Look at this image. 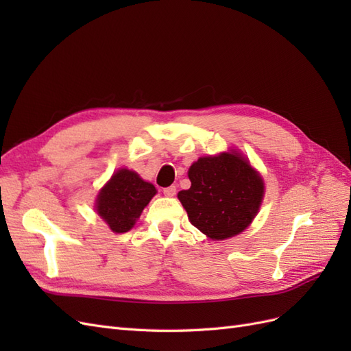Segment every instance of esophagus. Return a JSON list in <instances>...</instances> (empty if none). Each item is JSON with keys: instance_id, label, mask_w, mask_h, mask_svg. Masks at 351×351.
Wrapping results in <instances>:
<instances>
[{"instance_id": "1", "label": "esophagus", "mask_w": 351, "mask_h": 351, "mask_svg": "<svg viewBox=\"0 0 351 351\" xmlns=\"http://www.w3.org/2000/svg\"><path fill=\"white\" fill-rule=\"evenodd\" d=\"M162 192H164V195L167 197H173L176 195V192H177V187L176 186H168V187L162 189Z\"/></svg>"}]
</instances>
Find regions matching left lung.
Masks as SVG:
<instances>
[{
    "label": "left lung",
    "mask_w": 351,
    "mask_h": 351,
    "mask_svg": "<svg viewBox=\"0 0 351 351\" xmlns=\"http://www.w3.org/2000/svg\"><path fill=\"white\" fill-rule=\"evenodd\" d=\"M192 186L178 192L189 219L209 239L224 240L256 217L263 182L237 152L199 158L189 169Z\"/></svg>",
    "instance_id": "8db88e82"
}]
</instances>
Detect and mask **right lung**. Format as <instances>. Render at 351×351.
Returning a JSON list of instances; mask_svg holds the SVG:
<instances>
[{"label": "right lung", "mask_w": 351, "mask_h": 351, "mask_svg": "<svg viewBox=\"0 0 351 351\" xmlns=\"http://www.w3.org/2000/svg\"><path fill=\"white\" fill-rule=\"evenodd\" d=\"M155 193L154 184L143 182L134 171L123 168L99 192L97 210L112 231L125 232L134 226Z\"/></svg>", "instance_id": "1"}]
</instances>
